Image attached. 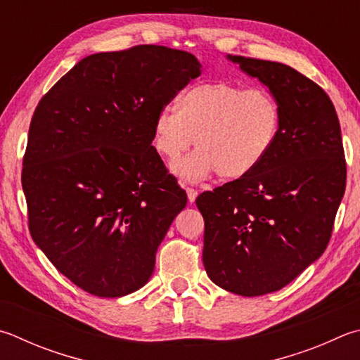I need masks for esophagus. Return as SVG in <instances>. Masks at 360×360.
I'll return each instance as SVG.
<instances>
[{
    "mask_svg": "<svg viewBox=\"0 0 360 360\" xmlns=\"http://www.w3.org/2000/svg\"><path fill=\"white\" fill-rule=\"evenodd\" d=\"M197 197H198V192L195 191V188L187 187V198H188V202H193L195 200H197Z\"/></svg>",
    "mask_w": 360,
    "mask_h": 360,
    "instance_id": "esophagus-1",
    "label": "esophagus"
}]
</instances>
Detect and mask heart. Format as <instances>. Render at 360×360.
Returning a JSON list of instances; mask_svg holds the SVG:
<instances>
[{
    "label": "heart",
    "instance_id": "b5f03b06",
    "mask_svg": "<svg viewBox=\"0 0 360 360\" xmlns=\"http://www.w3.org/2000/svg\"><path fill=\"white\" fill-rule=\"evenodd\" d=\"M282 110L263 88L211 82L179 96L178 108L163 107L154 120V146L168 162L193 146L198 151L173 165L181 179L200 182L219 173L224 179L250 174L277 140Z\"/></svg>",
    "mask_w": 360,
    "mask_h": 360
}]
</instances>
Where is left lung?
I'll return each instance as SVG.
<instances>
[{"instance_id":"left-lung-1","label":"left lung","mask_w":360,"mask_h":360,"mask_svg":"<svg viewBox=\"0 0 360 360\" xmlns=\"http://www.w3.org/2000/svg\"><path fill=\"white\" fill-rule=\"evenodd\" d=\"M269 88L277 140L250 174L205 192L202 264L239 296L282 290L324 253L346 186L342 130L329 96L282 63L226 55Z\"/></svg>"}]
</instances>
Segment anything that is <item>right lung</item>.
<instances>
[{
    "label": "right lung",
    "mask_w": 360,
    "mask_h": 360,
    "mask_svg": "<svg viewBox=\"0 0 360 360\" xmlns=\"http://www.w3.org/2000/svg\"><path fill=\"white\" fill-rule=\"evenodd\" d=\"M200 74L192 53L139 45L83 58L39 102L22 172L30 233L78 288L122 297L151 278L187 205L154 120Z\"/></svg>",
    "instance_id": "right-lung-1"
}]
</instances>
